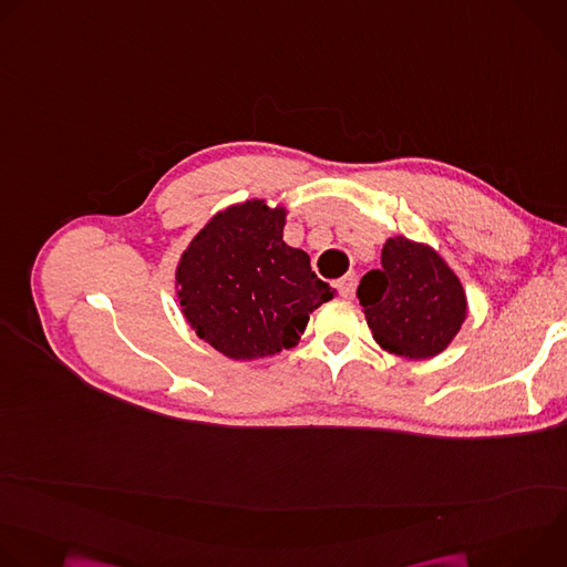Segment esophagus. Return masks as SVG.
I'll return each mask as SVG.
<instances>
[{"label":"esophagus","mask_w":567,"mask_h":567,"mask_svg":"<svg viewBox=\"0 0 567 567\" xmlns=\"http://www.w3.org/2000/svg\"><path fill=\"white\" fill-rule=\"evenodd\" d=\"M339 291L343 298H352V291H354V274H346L339 282H337Z\"/></svg>","instance_id":"obj_1"}]
</instances>
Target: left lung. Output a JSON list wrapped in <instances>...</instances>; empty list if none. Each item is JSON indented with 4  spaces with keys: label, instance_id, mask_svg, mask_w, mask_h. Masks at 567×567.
I'll return each instance as SVG.
<instances>
[{
    "label": "left lung",
    "instance_id": "8db88e82",
    "mask_svg": "<svg viewBox=\"0 0 567 567\" xmlns=\"http://www.w3.org/2000/svg\"><path fill=\"white\" fill-rule=\"evenodd\" d=\"M377 346L403 359H433L457 337L468 311L464 287L426 241L392 235L381 249V271L357 289Z\"/></svg>",
    "mask_w": 567,
    "mask_h": 567
}]
</instances>
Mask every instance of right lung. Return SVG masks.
<instances>
[{
    "mask_svg": "<svg viewBox=\"0 0 567 567\" xmlns=\"http://www.w3.org/2000/svg\"><path fill=\"white\" fill-rule=\"evenodd\" d=\"M282 204L254 197L217 210L175 269L190 330L233 361L276 357L298 346L309 313L337 296L309 256L282 239Z\"/></svg>",
    "mask_w": 567,
    "mask_h": 567,
    "instance_id": "add662e5",
    "label": "right lung"
}]
</instances>
